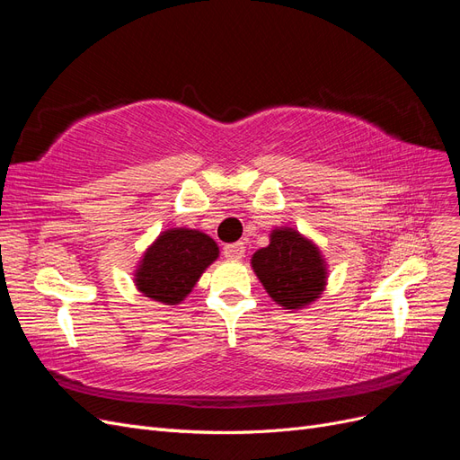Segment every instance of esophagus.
I'll return each instance as SVG.
<instances>
[{
    "label": "esophagus",
    "instance_id": "1",
    "mask_svg": "<svg viewBox=\"0 0 460 460\" xmlns=\"http://www.w3.org/2000/svg\"><path fill=\"white\" fill-rule=\"evenodd\" d=\"M222 255H225L228 261H240L245 255V247L242 242H235V243H228L222 249Z\"/></svg>",
    "mask_w": 460,
    "mask_h": 460
}]
</instances>
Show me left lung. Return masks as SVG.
<instances>
[{
	"label": "left lung",
	"mask_w": 460,
	"mask_h": 460,
	"mask_svg": "<svg viewBox=\"0 0 460 460\" xmlns=\"http://www.w3.org/2000/svg\"><path fill=\"white\" fill-rule=\"evenodd\" d=\"M252 269L269 297L286 311L311 307L328 286V261L320 247L291 226H276L269 245L252 257Z\"/></svg>",
	"instance_id": "8db88e82"
}]
</instances>
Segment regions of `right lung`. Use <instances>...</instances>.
Wrapping results in <instances>:
<instances>
[{
	"label": "right lung",
	"mask_w": 460,
	"mask_h": 460,
	"mask_svg": "<svg viewBox=\"0 0 460 460\" xmlns=\"http://www.w3.org/2000/svg\"><path fill=\"white\" fill-rule=\"evenodd\" d=\"M217 242L196 228H166L136 262L132 280L151 301L180 305L196 288L201 274L218 259Z\"/></svg>",
	"instance_id": "1"
}]
</instances>
